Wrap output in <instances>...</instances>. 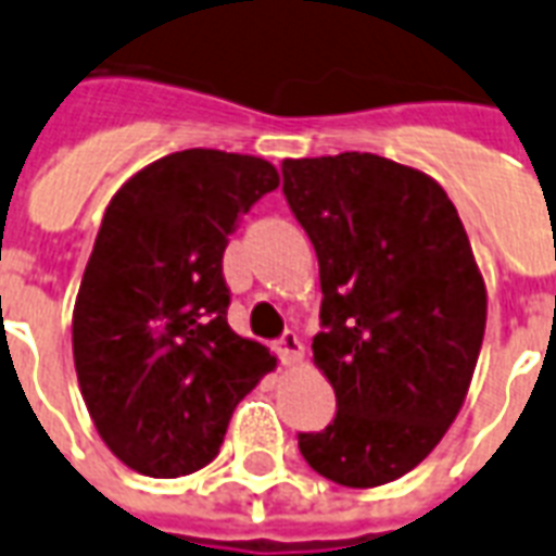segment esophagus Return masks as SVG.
Masks as SVG:
<instances>
[{"label":"esophagus","mask_w":556,"mask_h":556,"mask_svg":"<svg viewBox=\"0 0 556 556\" xmlns=\"http://www.w3.org/2000/svg\"><path fill=\"white\" fill-rule=\"evenodd\" d=\"M278 351H281V359L287 365H299L304 359V345L295 333H283L281 342H278Z\"/></svg>","instance_id":"esophagus-1"}]
</instances>
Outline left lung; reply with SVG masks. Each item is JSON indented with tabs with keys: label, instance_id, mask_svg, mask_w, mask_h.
Masks as SVG:
<instances>
[{
	"label": "left lung",
	"instance_id": "left-lung-1",
	"mask_svg": "<svg viewBox=\"0 0 556 556\" xmlns=\"http://www.w3.org/2000/svg\"><path fill=\"white\" fill-rule=\"evenodd\" d=\"M281 170L318 257L313 363L339 406L299 450L342 488H380L415 470L462 412L488 287L458 211L424 170L374 153L283 159Z\"/></svg>",
	"mask_w": 556,
	"mask_h": 556
}]
</instances>
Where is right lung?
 I'll use <instances>...</instances> for the list:
<instances>
[{"label": "right lung", "instance_id": "1", "mask_svg": "<svg viewBox=\"0 0 556 556\" xmlns=\"http://www.w3.org/2000/svg\"><path fill=\"white\" fill-rule=\"evenodd\" d=\"M278 182L261 156L179 150L132 174L103 211L72 354L101 441L141 476L214 462L235 406L278 365L229 327L223 281L235 223Z\"/></svg>", "mask_w": 556, "mask_h": 556}]
</instances>
